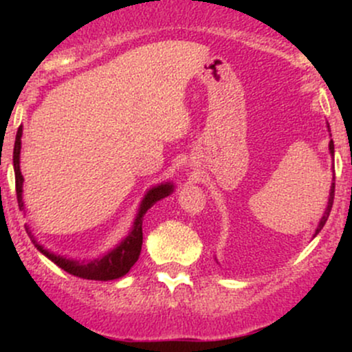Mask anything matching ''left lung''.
Masks as SVG:
<instances>
[{
	"instance_id": "1",
	"label": "left lung",
	"mask_w": 352,
	"mask_h": 352,
	"mask_svg": "<svg viewBox=\"0 0 352 352\" xmlns=\"http://www.w3.org/2000/svg\"><path fill=\"white\" fill-rule=\"evenodd\" d=\"M329 151H331V153H334V144H333V140H331V142H329ZM333 201H334V184H333V187H331V193H329V201H328V207H326V212H324V215H322L321 221H319V225H318V228H316V233H314V235H318V233L321 232V228L324 227L326 220H328V217H329V213H331V208H333Z\"/></svg>"
}]
</instances>
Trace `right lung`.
I'll return each instance as SVG.
<instances>
[{
    "instance_id": "right-lung-1",
    "label": "right lung",
    "mask_w": 352,
    "mask_h": 352,
    "mask_svg": "<svg viewBox=\"0 0 352 352\" xmlns=\"http://www.w3.org/2000/svg\"><path fill=\"white\" fill-rule=\"evenodd\" d=\"M21 135H23V127L19 125L18 134H16L14 140V152H13V165H14V177H16V199H18L19 208H23V175L21 170H19V151H21ZM172 185L164 184L159 185V187L148 190V193L145 195V199L140 205L139 215H137L134 221V228L129 233V236L117 246L116 250H112L111 253H107L106 256H102L100 260L89 261V263H79V261L74 260H66V258L58 256V254L50 253L47 250H44L41 245L36 243V240L31 235L30 230L26 228L28 235H30L31 240L36 248L39 250L43 254H46L51 261H54L59 268H63L64 272L69 274H74V276L84 278V280H96V281H109V280H117V278L124 276V274L129 273V270L135 265V261L139 260L140 250H142V220L145 212L152 207L153 204H157L159 200L165 199L167 195L172 193Z\"/></svg>"
}]
</instances>
